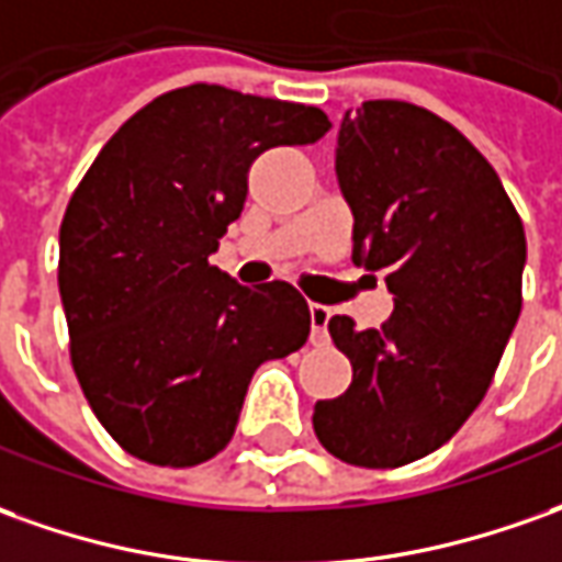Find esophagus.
I'll use <instances>...</instances> for the list:
<instances>
[{
	"label": "esophagus",
	"mask_w": 562,
	"mask_h": 562,
	"mask_svg": "<svg viewBox=\"0 0 562 562\" xmlns=\"http://www.w3.org/2000/svg\"><path fill=\"white\" fill-rule=\"evenodd\" d=\"M308 318H312V346H324L327 342V321H330V308L318 303H308Z\"/></svg>",
	"instance_id": "34e87169"
}]
</instances>
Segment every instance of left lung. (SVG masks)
<instances>
[{
    "mask_svg": "<svg viewBox=\"0 0 562 562\" xmlns=\"http://www.w3.org/2000/svg\"><path fill=\"white\" fill-rule=\"evenodd\" d=\"M336 173L355 262L385 272L394 312L376 330L333 315L351 385L312 425L348 465L401 468L443 447L490 389L524 305V223L465 134L404 100L346 112Z\"/></svg>",
    "mask_w": 562,
    "mask_h": 562,
    "instance_id": "8db88e82",
    "label": "left lung"
}]
</instances>
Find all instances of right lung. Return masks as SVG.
<instances>
[{"label": "right lung", "mask_w": 562, "mask_h": 562, "mask_svg": "<svg viewBox=\"0 0 562 562\" xmlns=\"http://www.w3.org/2000/svg\"><path fill=\"white\" fill-rule=\"evenodd\" d=\"M330 127L318 106L199 81L134 112L85 170L57 259L69 361L134 459H214L259 363L305 346L300 290L241 288L207 257L241 216L254 158L318 143Z\"/></svg>", "instance_id": "right-lung-1"}]
</instances>
